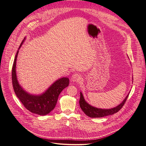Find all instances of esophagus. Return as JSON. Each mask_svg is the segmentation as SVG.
I'll return each mask as SVG.
<instances>
[{
    "mask_svg": "<svg viewBox=\"0 0 146 146\" xmlns=\"http://www.w3.org/2000/svg\"><path fill=\"white\" fill-rule=\"evenodd\" d=\"M82 77L80 76V74H77V73H75L74 74H73L72 77H71V81L72 82H79L80 80H81Z\"/></svg>",
    "mask_w": 146,
    "mask_h": 146,
    "instance_id": "34e87169",
    "label": "esophagus"
}]
</instances>
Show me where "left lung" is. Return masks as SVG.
<instances>
[{
    "instance_id": "left-lung-1",
    "label": "left lung",
    "mask_w": 146,
    "mask_h": 146,
    "mask_svg": "<svg viewBox=\"0 0 146 146\" xmlns=\"http://www.w3.org/2000/svg\"><path fill=\"white\" fill-rule=\"evenodd\" d=\"M133 80V79H132ZM129 93L126 96V98L123 100L121 103L119 105L116 106L115 107L112 108L110 109H102L99 108L94 107L92 105H90L87 103L84 99V97L83 96L82 93L80 91V100H79V105L80 108L83 111V112L87 116L91 117V118H100L104 117L108 115H111L114 114L115 113L117 112L118 111L120 110V109L123 107V106L125 104V102L126 101L127 98H128Z\"/></svg>"
}]
</instances>
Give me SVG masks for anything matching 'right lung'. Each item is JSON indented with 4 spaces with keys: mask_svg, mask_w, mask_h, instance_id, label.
Returning <instances> with one entry per match:
<instances>
[{
    "mask_svg": "<svg viewBox=\"0 0 146 146\" xmlns=\"http://www.w3.org/2000/svg\"><path fill=\"white\" fill-rule=\"evenodd\" d=\"M26 40L21 42L16 53L12 69V82L14 92L26 108L34 114L46 115L55 108L58 96L61 91L69 85L68 78L62 77L55 80L44 92L40 94H33L26 91L19 84L16 73V62L19 50Z\"/></svg>",
    "mask_w": 146,
    "mask_h": 146,
    "instance_id": "right-lung-1",
    "label": "right lung"
}]
</instances>
